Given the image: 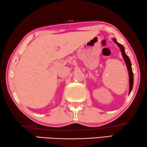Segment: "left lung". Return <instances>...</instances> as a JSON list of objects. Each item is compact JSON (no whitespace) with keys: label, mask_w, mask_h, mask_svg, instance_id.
Returning a JSON list of instances; mask_svg holds the SVG:
<instances>
[{"label":"left lung","mask_w":147,"mask_h":147,"mask_svg":"<svg viewBox=\"0 0 147 147\" xmlns=\"http://www.w3.org/2000/svg\"><path fill=\"white\" fill-rule=\"evenodd\" d=\"M114 41V42L118 46L120 47L121 49V51L122 53V56L124 57V60L125 61V63H126L127 68H128V70L129 71V93L131 92V91L132 90V88H133V85H134V75H133V71H132V69H131V62L130 60H129V57L127 56V55L126 54V53L124 51V48L123 47V45H122L121 44H119V42H117L116 39H113Z\"/></svg>","instance_id":"8db88e82"}]
</instances>
